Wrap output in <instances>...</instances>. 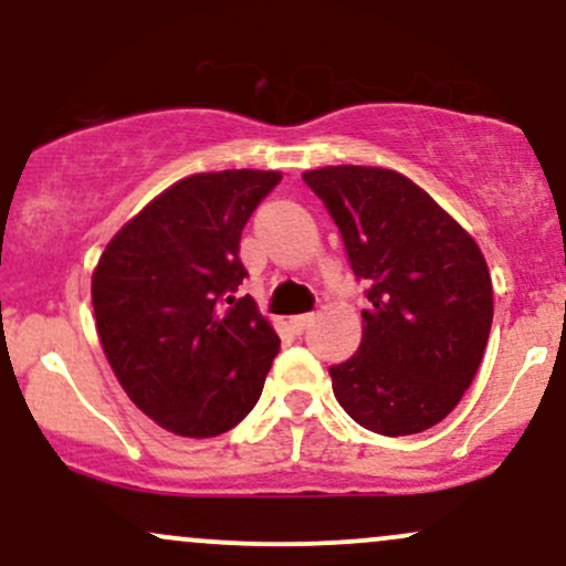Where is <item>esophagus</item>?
Wrapping results in <instances>:
<instances>
[{"label": "esophagus", "instance_id": "esophagus-1", "mask_svg": "<svg viewBox=\"0 0 566 566\" xmlns=\"http://www.w3.org/2000/svg\"><path fill=\"white\" fill-rule=\"evenodd\" d=\"M312 322H314V314H301V316H293V319H290V327L301 335L308 325H312Z\"/></svg>", "mask_w": 566, "mask_h": 566}]
</instances>
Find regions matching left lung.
I'll list each match as a JSON object with an SVG mask.
<instances>
[{"label": "left lung", "instance_id": "1", "mask_svg": "<svg viewBox=\"0 0 566 566\" xmlns=\"http://www.w3.org/2000/svg\"><path fill=\"white\" fill-rule=\"evenodd\" d=\"M344 239L370 306L357 354L333 365V392L365 430L424 432L473 384L492 331L486 260L419 185L374 166L303 174Z\"/></svg>", "mask_w": 566, "mask_h": 566}]
</instances>
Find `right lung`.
Returning a JSON list of instances; mask_svg holds the SVG:
<instances>
[{
	"instance_id": "obj_1",
	"label": "right lung",
	"mask_w": 566,
	"mask_h": 566,
	"mask_svg": "<svg viewBox=\"0 0 566 566\" xmlns=\"http://www.w3.org/2000/svg\"><path fill=\"white\" fill-rule=\"evenodd\" d=\"M279 171L192 174L117 231L93 271V314L117 381L164 430L214 438L263 392L279 335L250 295L241 231Z\"/></svg>"
}]
</instances>
